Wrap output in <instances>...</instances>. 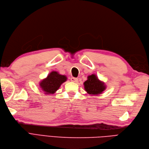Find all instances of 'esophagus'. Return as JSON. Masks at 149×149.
I'll use <instances>...</instances> for the list:
<instances>
[{
  "instance_id": "1",
  "label": "esophagus",
  "mask_w": 149,
  "mask_h": 149,
  "mask_svg": "<svg viewBox=\"0 0 149 149\" xmlns=\"http://www.w3.org/2000/svg\"><path fill=\"white\" fill-rule=\"evenodd\" d=\"M71 81L72 82H73V83H77L78 82V78H74V77H72V78H71Z\"/></svg>"
}]
</instances>
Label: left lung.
<instances>
[{
  "label": "left lung",
  "mask_w": 149,
  "mask_h": 149,
  "mask_svg": "<svg viewBox=\"0 0 149 149\" xmlns=\"http://www.w3.org/2000/svg\"><path fill=\"white\" fill-rule=\"evenodd\" d=\"M85 91L91 95H98L106 89V85L98 79L96 74L88 76V79L84 83Z\"/></svg>",
  "instance_id": "obj_1"
}]
</instances>
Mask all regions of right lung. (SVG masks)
I'll use <instances>...</instances> for the list:
<instances>
[{
	"instance_id": "obj_1",
	"label": "right lung",
	"mask_w": 149,
	"mask_h": 149,
	"mask_svg": "<svg viewBox=\"0 0 149 149\" xmlns=\"http://www.w3.org/2000/svg\"><path fill=\"white\" fill-rule=\"evenodd\" d=\"M66 80L67 77L65 75L60 74L57 71H53L40 83V86L46 94H53Z\"/></svg>"
}]
</instances>
